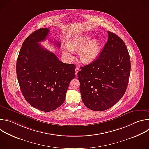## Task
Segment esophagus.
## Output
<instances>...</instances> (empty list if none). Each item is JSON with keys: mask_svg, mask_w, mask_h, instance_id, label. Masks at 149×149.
Segmentation results:
<instances>
[{"mask_svg": "<svg viewBox=\"0 0 149 149\" xmlns=\"http://www.w3.org/2000/svg\"><path fill=\"white\" fill-rule=\"evenodd\" d=\"M79 71V69L78 67H76L75 68V75H76V76H77V74H78V72Z\"/></svg>", "mask_w": 149, "mask_h": 149, "instance_id": "34e87169", "label": "esophagus"}]
</instances>
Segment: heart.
Wrapping results in <instances>:
<instances>
[{"label":"heart","mask_w":149,"mask_h":149,"mask_svg":"<svg viewBox=\"0 0 149 149\" xmlns=\"http://www.w3.org/2000/svg\"><path fill=\"white\" fill-rule=\"evenodd\" d=\"M88 36H78L71 38L67 42L68 48H64L63 54L67 58L71 57V51L78 52L79 59L82 63L89 64L93 61L100 52V44L97 40L89 41Z\"/></svg>","instance_id":"heart-1"}]
</instances>
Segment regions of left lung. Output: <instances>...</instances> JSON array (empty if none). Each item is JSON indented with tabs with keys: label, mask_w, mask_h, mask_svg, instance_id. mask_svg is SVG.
Masks as SVG:
<instances>
[{
	"label": "left lung",
	"mask_w": 149,
	"mask_h": 149,
	"mask_svg": "<svg viewBox=\"0 0 149 149\" xmlns=\"http://www.w3.org/2000/svg\"><path fill=\"white\" fill-rule=\"evenodd\" d=\"M108 39L98 58L78 72L82 101L89 109L104 111L124 95L129 82L130 59L121 38L108 31Z\"/></svg>",
	"instance_id": "8db88e82"
}]
</instances>
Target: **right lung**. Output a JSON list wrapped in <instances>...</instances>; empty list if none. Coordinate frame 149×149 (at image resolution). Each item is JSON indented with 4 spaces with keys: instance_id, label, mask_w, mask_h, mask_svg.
Listing matches in <instances>:
<instances>
[{
    "instance_id": "add662e5",
    "label": "right lung",
    "mask_w": 149,
    "mask_h": 149,
    "mask_svg": "<svg viewBox=\"0 0 149 149\" xmlns=\"http://www.w3.org/2000/svg\"><path fill=\"white\" fill-rule=\"evenodd\" d=\"M47 28L40 29L24 41L16 64L22 93L33 107L53 111L65 101L70 81L75 77V65L65 64L39 44L46 39ZM58 47L60 42H55Z\"/></svg>"
}]
</instances>
